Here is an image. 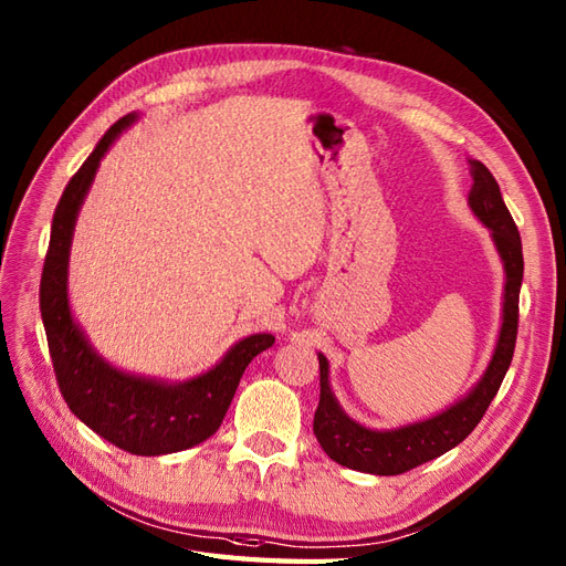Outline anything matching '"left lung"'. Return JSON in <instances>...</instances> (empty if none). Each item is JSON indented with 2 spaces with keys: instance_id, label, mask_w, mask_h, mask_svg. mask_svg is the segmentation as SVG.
<instances>
[{
  "instance_id": "1",
  "label": "left lung",
  "mask_w": 566,
  "mask_h": 566,
  "mask_svg": "<svg viewBox=\"0 0 566 566\" xmlns=\"http://www.w3.org/2000/svg\"><path fill=\"white\" fill-rule=\"evenodd\" d=\"M468 165H471L473 177L468 206L480 223L490 230V238L497 247L504 266V302L497 346H494L490 363L475 381V387L457 403H451L432 418L391 427V430H371V427L353 420L340 408L336 394L331 391L328 360L322 353L316 355L319 357L322 394L314 412V434L331 461L353 468V471L398 475L459 447L485 416L492 398L502 387L509 365H512L518 328V293L523 281L521 235L512 213L504 206L497 179L480 160H468Z\"/></svg>"
}]
</instances>
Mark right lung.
Returning a JSON list of instances; mask_svg holds the SVG:
<instances>
[{
    "instance_id": "obj_1",
    "label": "right lung",
    "mask_w": 566,
    "mask_h": 566,
    "mask_svg": "<svg viewBox=\"0 0 566 566\" xmlns=\"http://www.w3.org/2000/svg\"><path fill=\"white\" fill-rule=\"evenodd\" d=\"M136 119V113L117 119L78 172L69 179L52 218L50 247L40 279V314L54 375L69 410L109 444L136 457H163L197 447L218 430L238 391L242 371L259 353L271 348L275 338L271 334L247 336L211 369L185 381L132 375L109 365L91 346L69 305V254L78 211L101 160Z\"/></svg>"
}]
</instances>
